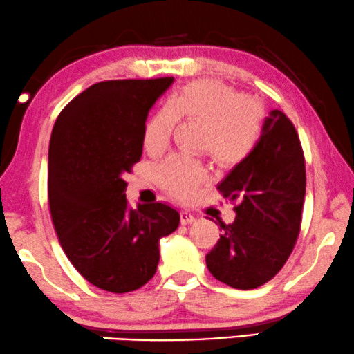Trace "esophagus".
I'll list each match as a JSON object with an SVG mask.
<instances>
[{
	"mask_svg": "<svg viewBox=\"0 0 354 354\" xmlns=\"http://www.w3.org/2000/svg\"><path fill=\"white\" fill-rule=\"evenodd\" d=\"M197 221V216L189 212H181V225H192Z\"/></svg>",
	"mask_w": 354,
	"mask_h": 354,
	"instance_id": "34e87169",
	"label": "esophagus"
}]
</instances>
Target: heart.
Masks as SVG:
<instances>
[{"label":"heart","instance_id":"1","mask_svg":"<svg viewBox=\"0 0 354 354\" xmlns=\"http://www.w3.org/2000/svg\"><path fill=\"white\" fill-rule=\"evenodd\" d=\"M178 118L201 123L198 147L210 153L221 168L242 163L255 151L263 131L265 106L220 80L202 78L184 84L168 99L144 129V147L149 152L165 151ZM198 160L171 156L157 168V178L168 192L187 198L205 179Z\"/></svg>","mask_w":354,"mask_h":354}]
</instances>
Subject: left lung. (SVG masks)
<instances>
[{
    "label": "left lung",
    "instance_id": "1",
    "mask_svg": "<svg viewBox=\"0 0 354 354\" xmlns=\"http://www.w3.org/2000/svg\"><path fill=\"white\" fill-rule=\"evenodd\" d=\"M306 189L305 156L293 123L271 111L255 151L218 184L237 202L236 220L205 257L213 277L250 290L271 281L295 247Z\"/></svg>",
    "mask_w": 354,
    "mask_h": 354
}]
</instances>
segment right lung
I'll return each instance as SVG.
<instances>
[{
  "instance_id": "1",
  "label": "right lung",
  "mask_w": 354,
  "mask_h": 354,
  "mask_svg": "<svg viewBox=\"0 0 354 354\" xmlns=\"http://www.w3.org/2000/svg\"><path fill=\"white\" fill-rule=\"evenodd\" d=\"M171 77L109 80L73 97L54 123L48 201L62 250L88 282L127 293L157 271L158 241L179 213L162 202L128 205L127 173L141 160L151 107Z\"/></svg>"
}]
</instances>
